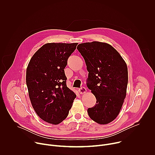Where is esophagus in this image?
Segmentation results:
<instances>
[{
  "mask_svg": "<svg viewBox=\"0 0 155 155\" xmlns=\"http://www.w3.org/2000/svg\"><path fill=\"white\" fill-rule=\"evenodd\" d=\"M86 91H87V90L86 89V87H84L83 86L81 87L80 88H79V89H78V92L80 94H84V93H85L86 92Z\"/></svg>",
  "mask_w": 155,
  "mask_h": 155,
  "instance_id": "obj_1",
  "label": "esophagus"
}]
</instances>
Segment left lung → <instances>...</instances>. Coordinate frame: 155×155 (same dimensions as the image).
Segmentation results:
<instances>
[{"instance_id": "1", "label": "left lung", "mask_w": 155, "mask_h": 155, "mask_svg": "<svg viewBox=\"0 0 155 155\" xmlns=\"http://www.w3.org/2000/svg\"><path fill=\"white\" fill-rule=\"evenodd\" d=\"M77 48L88 72L86 86L96 98L95 105L87 108L88 115L101 124L112 122L119 114L126 97L127 65L119 53L106 43H83Z\"/></svg>"}]
</instances>
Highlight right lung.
<instances>
[{
	"label": "right lung",
	"instance_id": "obj_1",
	"mask_svg": "<svg viewBox=\"0 0 155 155\" xmlns=\"http://www.w3.org/2000/svg\"><path fill=\"white\" fill-rule=\"evenodd\" d=\"M77 43H50L33 55L26 70V84L32 105L37 115L58 124L69 114L75 93L66 84L64 69Z\"/></svg>",
	"mask_w": 155,
	"mask_h": 155
}]
</instances>
